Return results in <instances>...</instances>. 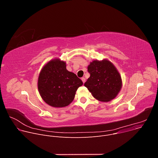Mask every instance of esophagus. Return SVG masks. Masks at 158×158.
<instances>
[{
    "instance_id": "esophagus-1",
    "label": "esophagus",
    "mask_w": 158,
    "mask_h": 158,
    "mask_svg": "<svg viewBox=\"0 0 158 158\" xmlns=\"http://www.w3.org/2000/svg\"><path fill=\"white\" fill-rule=\"evenodd\" d=\"M81 80L82 81L83 83H84V82H85V77H82V78H81Z\"/></svg>"
}]
</instances>
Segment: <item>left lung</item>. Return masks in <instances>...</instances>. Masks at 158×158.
<instances>
[{
    "instance_id": "obj_1",
    "label": "left lung",
    "mask_w": 158,
    "mask_h": 158,
    "mask_svg": "<svg viewBox=\"0 0 158 158\" xmlns=\"http://www.w3.org/2000/svg\"><path fill=\"white\" fill-rule=\"evenodd\" d=\"M90 77L84 86L94 98L102 102L114 99L122 87L121 77L109 60H94L87 67Z\"/></svg>"
}]
</instances>
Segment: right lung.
<instances>
[{"label": "right lung", "mask_w": 158, "mask_h": 158, "mask_svg": "<svg viewBox=\"0 0 158 158\" xmlns=\"http://www.w3.org/2000/svg\"><path fill=\"white\" fill-rule=\"evenodd\" d=\"M82 81L66 69V63L59 59L50 60L42 69L38 78V90L42 99L54 107L68 106L74 99Z\"/></svg>", "instance_id": "add662e5"}]
</instances>
